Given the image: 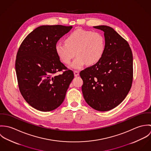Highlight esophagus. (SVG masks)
Instances as JSON below:
<instances>
[{"instance_id": "1", "label": "esophagus", "mask_w": 151, "mask_h": 151, "mask_svg": "<svg viewBox=\"0 0 151 151\" xmlns=\"http://www.w3.org/2000/svg\"><path fill=\"white\" fill-rule=\"evenodd\" d=\"M74 76L76 77H77L79 75V71H77V70H74Z\"/></svg>"}]
</instances>
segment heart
Listing matches in <instances>:
<instances>
[{"label":"heart","instance_id":"b5f03b06","mask_svg":"<svg viewBox=\"0 0 151 151\" xmlns=\"http://www.w3.org/2000/svg\"><path fill=\"white\" fill-rule=\"evenodd\" d=\"M105 48V40L103 34L98 31L78 29L69 34L65 42H58L55 51L59 59L65 65L71 64L74 69H80L87 64L92 65L102 58Z\"/></svg>","mask_w":151,"mask_h":151}]
</instances>
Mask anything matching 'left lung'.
<instances>
[{
    "label": "left lung",
    "instance_id": "8db88e82",
    "mask_svg": "<svg viewBox=\"0 0 151 151\" xmlns=\"http://www.w3.org/2000/svg\"><path fill=\"white\" fill-rule=\"evenodd\" d=\"M93 28L104 32L105 48L101 60L80 73L84 99L91 108L105 111L126 98L133 80V59L127 41L106 25Z\"/></svg>",
    "mask_w": 151,
    "mask_h": 151
}]
</instances>
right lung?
I'll return each mask as SVG.
<instances>
[{
  "instance_id": "obj_1",
  "label": "right lung",
  "mask_w": 151,
  "mask_h": 151,
  "mask_svg": "<svg viewBox=\"0 0 151 151\" xmlns=\"http://www.w3.org/2000/svg\"><path fill=\"white\" fill-rule=\"evenodd\" d=\"M72 26L42 25L22 42L16 59L19 90L26 102L38 110L49 111L64 101L74 73L61 62L55 45ZM58 72L63 73L56 75Z\"/></svg>"
}]
</instances>
